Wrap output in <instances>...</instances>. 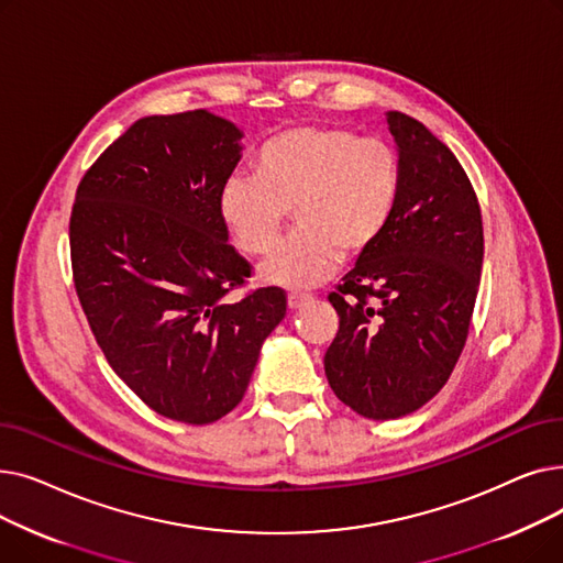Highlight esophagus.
Instances as JSON below:
<instances>
[{"instance_id": "esophagus-1", "label": "esophagus", "mask_w": 563, "mask_h": 563, "mask_svg": "<svg viewBox=\"0 0 563 563\" xmlns=\"http://www.w3.org/2000/svg\"><path fill=\"white\" fill-rule=\"evenodd\" d=\"M310 301H312L310 294H301V291H289V294H287V306H289L291 310L303 308V306L310 303Z\"/></svg>"}]
</instances>
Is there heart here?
Wrapping results in <instances>:
<instances>
[{
  "instance_id": "heart-1",
  "label": "heart",
  "mask_w": 563,
  "mask_h": 563,
  "mask_svg": "<svg viewBox=\"0 0 563 563\" xmlns=\"http://www.w3.org/2000/svg\"><path fill=\"white\" fill-rule=\"evenodd\" d=\"M255 175H232L219 217L246 255L269 251L289 221L299 230L260 266L283 287L327 280L346 257L367 255L390 228L401 198V157L386 139L338 125H297L266 139Z\"/></svg>"
}]
</instances>
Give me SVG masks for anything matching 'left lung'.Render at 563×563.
<instances>
[{"instance_id":"left-lung-1","label":"left lung","mask_w":563,"mask_h":563,"mask_svg":"<svg viewBox=\"0 0 563 563\" xmlns=\"http://www.w3.org/2000/svg\"><path fill=\"white\" fill-rule=\"evenodd\" d=\"M388 128L401 198L383 240L329 294L340 329L323 356L338 399L369 420L408 416L445 386L484 262L479 200L454 153L401 111Z\"/></svg>"}]
</instances>
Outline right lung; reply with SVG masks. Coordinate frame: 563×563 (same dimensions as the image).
Instances as JSON below:
<instances>
[{
  "instance_id": "add662e5",
  "label": "right lung",
  "mask_w": 563,
  "mask_h": 563,
  "mask_svg": "<svg viewBox=\"0 0 563 563\" xmlns=\"http://www.w3.org/2000/svg\"><path fill=\"white\" fill-rule=\"evenodd\" d=\"M240 139L205 109L141 118L84 173L70 214L75 289L107 363L185 424L242 401L287 310L280 287L223 301L251 278L219 217Z\"/></svg>"
}]
</instances>
